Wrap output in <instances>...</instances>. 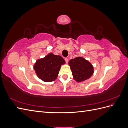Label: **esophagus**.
I'll return each mask as SVG.
<instances>
[{"label": "esophagus", "instance_id": "obj_1", "mask_svg": "<svg viewBox=\"0 0 128 128\" xmlns=\"http://www.w3.org/2000/svg\"><path fill=\"white\" fill-rule=\"evenodd\" d=\"M64 60H65L66 62V63H67L68 62V59L67 58H64Z\"/></svg>", "mask_w": 128, "mask_h": 128}]
</instances>
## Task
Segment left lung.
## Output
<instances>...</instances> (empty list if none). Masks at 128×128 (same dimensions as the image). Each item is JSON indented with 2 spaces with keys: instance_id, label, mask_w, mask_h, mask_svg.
<instances>
[{
  "instance_id": "left-lung-1",
  "label": "left lung",
  "mask_w": 128,
  "mask_h": 128,
  "mask_svg": "<svg viewBox=\"0 0 128 128\" xmlns=\"http://www.w3.org/2000/svg\"><path fill=\"white\" fill-rule=\"evenodd\" d=\"M74 79L78 82L86 80L94 74V67L91 63L82 57H76L69 62Z\"/></svg>"
}]
</instances>
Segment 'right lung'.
<instances>
[{
  "label": "right lung",
  "mask_w": 128,
  "mask_h": 128,
  "mask_svg": "<svg viewBox=\"0 0 128 128\" xmlns=\"http://www.w3.org/2000/svg\"><path fill=\"white\" fill-rule=\"evenodd\" d=\"M65 64V61L60 56L49 53L42 59H38L34 68L37 76L44 82H52L56 79L61 66Z\"/></svg>",
  "instance_id": "1"
}]
</instances>
